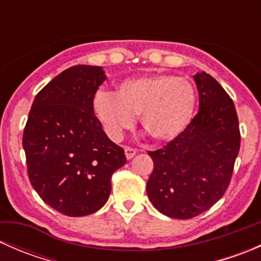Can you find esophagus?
<instances>
[{"mask_svg": "<svg viewBox=\"0 0 261 261\" xmlns=\"http://www.w3.org/2000/svg\"><path fill=\"white\" fill-rule=\"evenodd\" d=\"M125 155H126V158H127V159H133V158L136 155V150L134 149V147L125 146Z\"/></svg>", "mask_w": 261, "mask_h": 261, "instance_id": "1", "label": "esophagus"}]
</instances>
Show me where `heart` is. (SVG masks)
<instances>
[{"label":"heart","instance_id":"1","mask_svg":"<svg viewBox=\"0 0 261 261\" xmlns=\"http://www.w3.org/2000/svg\"><path fill=\"white\" fill-rule=\"evenodd\" d=\"M197 105V93L188 80L169 74L127 78L116 93L98 91L93 112L110 139L121 140L135 123V116L155 141H170L189 126Z\"/></svg>","mask_w":261,"mask_h":261}]
</instances>
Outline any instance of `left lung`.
Masks as SVG:
<instances>
[{
    "label": "left lung",
    "instance_id": "1",
    "mask_svg": "<svg viewBox=\"0 0 261 261\" xmlns=\"http://www.w3.org/2000/svg\"><path fill=\"white\" fill-rule=\"evenodd\" d=\"M199 111L178 138L147 151L154 169L146 183L155 208L173 218L196 217L225 194L240 150L235 105L215 78L194 75Z\"/></svg>",
    "mask_w": 261,
    "mask_h": 261
}]
</instances>
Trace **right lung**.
I'll list each match as a JSON object with an SVG mask.
<instances>
[{
  "instance_id": "1",
  "label": "right lung",
  "mask_w": 261,
  "mask_h": 261,
  "mask_svg": "<svg viewBox=\"0 0 261 261\" xmlns=\"http://www.w3.org/2000/svg\"><path fill=\"white\" fill-rule=\"evenodd\" d=\"M105 80L101 67L68 68L36 94L23 130L31 186L70 217L98 211L111 193L112 174L126 163L123 149L107 138L93 112Z\"/></svg>"
}]
</instances>
